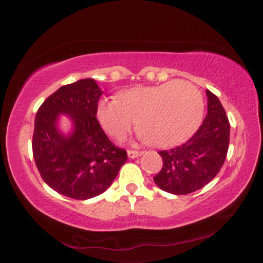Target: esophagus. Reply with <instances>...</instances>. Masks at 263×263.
Returning a JSON list of instances; mask_svg holds the SVG:
<instances>
[{"label":"esophagus","mask_w":263,"mask_h":263,"mask_svg":"<svg viewBox=\"0 0 263 263\" xmlns=\"http://www.w3.org/2000/svg\"><path fill=\"white\" fill-rule=\"evenodd\" d=\"M127 156L131 159H135V158H138L139 156H141V152L139 151H127Z\"/></svg>","instance_id":"obj_1"}]
</instances>
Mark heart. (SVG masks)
<instances>
[{"instance_id":"1","label":"heart","mask_w":263,"mask_h":263,"mask_svg":"<svg viewBox=\"0 0 263 263\" xmlns=\"http://www.w3.org/2000/svg\"><path fill=\"white\" fill-rule=\"evenodd\" d=\"M202 97L187 82H167L123 91L117 99H102L97 119L109 135L137 132L149 146L167 147L186 140L201 123Z\"/></svg>"}]
</instances>
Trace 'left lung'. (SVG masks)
Here are the masks:
<instances>
[{"label":"left lung","instance_id":"left-lung-1","mask_svg":"<svg viewBox=\"0 0 263 263\" xmlns=\"http://www.w3.org/2000/svg\"><path fill=\"white\" fill-rule=\"evenodd\" d=\"M206 95L207 116L193 137L180 146L158 152L164 164L153 180L162 191L190 194L213 180L222 167L231 126L219 98L210 90Z\"/></svg>","mask_w":263,"mask_h":263}]
</instances>
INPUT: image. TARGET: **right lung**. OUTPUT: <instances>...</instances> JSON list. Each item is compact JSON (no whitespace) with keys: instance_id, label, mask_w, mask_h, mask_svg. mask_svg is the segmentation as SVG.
I'll use <instances>...</instances> for the list:
<instances>
[{"instance_id":"right-lung-1","label":"right lung","mask_w":263,"mask_h":263,"mask_svg":"<svg viewBox=\"0 0 263 263\" xmlns=\"http://www.w3.org/2000/svg\"><path fill=\"white\" fill-rule=\"evenodd\" d=\"M103 91L93 78L64 85L45 99L37 111L32 153L41 177L65 197L86 200L111 186L127 160L99 125L98 101ZM64 114L72 131L64 134L59 120Z\"/></svg>"}]
</instances>
